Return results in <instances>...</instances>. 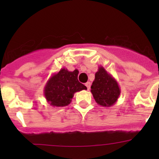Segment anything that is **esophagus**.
Instances as JSON below:
<instances>
[{
    "label": "esophagus",
    "instance_id": "34e87169",
    "mask_svg": "<svg viewBox=\"0 0 159 159\" xmlns=\"http://www.w3.org/2000/svg\"><path fill=\"white\" fill-rule=\"evenodd\" d=\"M85 86L86 87H87V89H88V90H90V88H91V83L89 82V81H88L87 83H85Z\"/></svg>",
    "mask_w": 159,
    "mask_h": 159
}]
</instances>
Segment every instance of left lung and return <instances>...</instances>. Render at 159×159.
<instances>
[{
  "label": "left lung",
  "mask_w": 159,
  "mask_h": 159,
  "mask_svg": "<svg viewBox=\"0 0 159 159\" xmlns=\"http://www.w3.org/2000/svg\"><path fill=\"white\" fill-rule=\"evenodd\" d=\"M91 89L95 102L103 107L115 105L121 94V89L116 80L102 66L98 67Z\"/></svg>",
  "instance_id": "obj_1"
}]
</instances>
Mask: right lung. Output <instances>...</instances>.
I'll list each match as a JSON object with an SVG mask.
<instances>
[{"label": "right lung", "instance_id": "add662e5", "mask_svg": "<svg viewBox=\"0 0 159 159\" xmlns=\"http://www.w3.org/2000/svg\"><path fill=\"white\" fill-rule=\"evenodd\" d=\"M78 73L77 69L69 71L63 68L51 75L44 89V97L51 106H67L71 102L75 92L87 89L78 81Z\"/></svg>", "mask_w": 159, "mask_h": 159}]
</instances>
